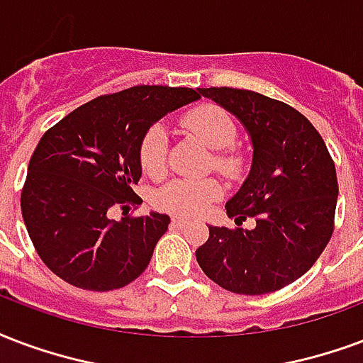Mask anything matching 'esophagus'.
Wrapping results in <instances>:
<instances>
[{
  "label": "esophagus",
  "mask_w": 363,
  "mask_h": 363,
  "mask_svg": "<svg viewBox=\"0 0 363 363\" xmlns=\"http://www.w3.org/2000/svg\"><path fill=\"white\" fill-rule=\"evenodd\" d=\"M171 223H173V227H184V225H186V219H184V217H173V219H171Z\"/></svg>",
  "instance_id": "obj_1"
}]
</instances>
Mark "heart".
<instances>
[{"instance_id": "heart-1", "label": "heart", "mask_w": 363, "mask_h": 363, "mask_svg": "<svg viewBox=\"0 0 363 363\" xmlns=\"http://www.w3.org/2000/svg\"><path fill=\"white\" fill-rule=\"evenodd\" d=\"M181 127L203 142L211 152V167L223 177L235 179L242 174L246 155L235 146L238 128L235 119L216 104L192 107L181 117ZM142 171L161 179L167 173V134L161 125H154L142 136L138 147ZM221 194V186L213 179H177L155 194V206L163 211L182 217L200 216Z\"/></svg>"}]
</instances>
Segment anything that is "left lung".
<instances>
[{
    "label": "left lung",
    "instance_id": "1",
    "mask_svg": "<svg viewBox=\"0 0 363 363\" xmlns=\"http://www.w3.org/2000/svg\"><path fill=\"white\" fill-rule=\"evenodd\" d=\"M242 121L254 144L248 179L227 202L238 227H209L196 259L236 294H267L318 262L335 230L337 171L321 134L289 104L240 88H200ZM248 216L257 227H240Z\"/></svg>",
    "mask_w": 363,
    "mask_h": 363
}]
</instances>
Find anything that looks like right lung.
Here are the masks:
<instances>
[{"mask_svg": "<svg viewBox=\"0 0 363 363\" xmlns=\"http://www.w3.org/2000/svg\"><path fill=\"white\" fill-rule=\"evenodd\" d=\"M200 98L194 88L133 86L77 107L45 130L28 163L21 211L50 269L84 291H113L144 273L169 216L109 219L142 202L138 147L155 121Z\"/></svg>", "mask_w": 363, "mask_h": 363, "instance_id": "right-lung-1", "label": "right lung"}]
</instances>
